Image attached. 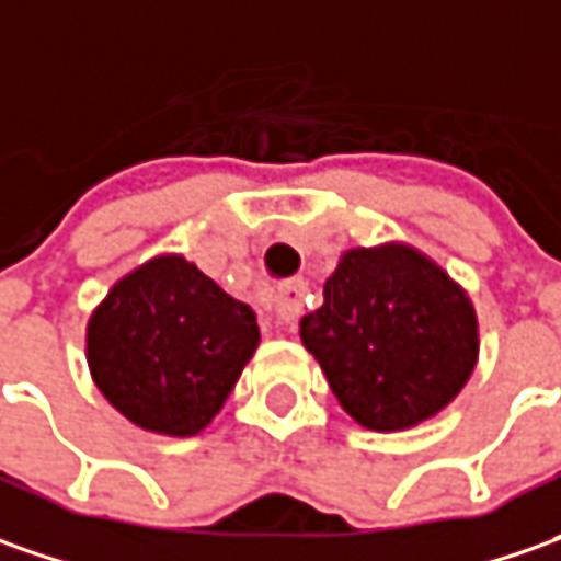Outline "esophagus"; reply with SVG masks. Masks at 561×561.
Returning <instances> with one entry per match:
<instances>
[{"mask_svg":"<svg viewBox=\"0 0 561 561\" xmlns=\"http://www.w3.org/2000/svg\"><path fill=\"white\" fill-rule=\"evenodd\" d=\"M304 291H307V282L295 279L285 285V291H282V310L279 319L282 322H295L300 313V304H304Z\"/></svg>","mask_w":561,"mask_h":561,"instance_id":"obj_1","label":"esophagus"}]
</instances>
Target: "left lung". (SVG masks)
I'll list each match as a JSON object with an SVG mask.
<instances>
[{"label": "left lung", "instance_id": "1", "mask_svg": "<svg viewBox=\"0 0 561 561\" xmlns=\"http://www.w3.org/2000/svg\"><path fill=\"white\" fill-rule=\"evenodd\" d=\"M322 295L300 319V341L363 428H413L472 378L481 351L472 298L410 242L347 248Z\"/></svg>", "mask_w": 561, "mask_h": 561}]
</instances>
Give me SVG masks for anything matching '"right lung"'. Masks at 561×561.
I'll return each mask as SVG.
<instances>
[{
	"label": "right lung",
	"mask_w": 561,
	"mask_h": 561,
	"mask_svg": "<svg viewBox=\"0 0 561 561\" xmlns=\"http://www.w3.org/2000/svg\"><path fill=\"white\" fill-rule=\"evenodd\" d=\"M257 344L251 307L183 254H154L129 270L87 322L95 388L126 422L167 437L214 422Z\"/></svg>",
	"instance_id": "1"
}]
</instances>
